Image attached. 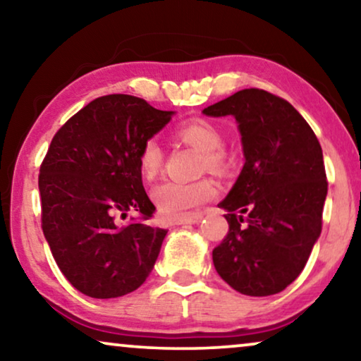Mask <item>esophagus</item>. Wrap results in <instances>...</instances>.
<instances>
[{"label": "esophagus", "mask_w": 361, "mask_h": 361, "mask_svg": "<svg viewBox=\"0 0 361 361\" xmlns=\"http://www.w3.org/2000/svg\"><path fill=\"white\" fill-rule=\"evenodd\" d=\"M202 216L200 215H194V216H185V219H179V220H174L172 224L174 225H185V224H199Z\"/></svg>", "instance_id": "esophagus-1"}]
</instances>
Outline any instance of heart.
Returning <instances> with one entry per match:
<instances>
[{"instance_id":"obj_1","label":"heart","mask_w":361,"mask_h":361,"mask_svg":"<svg viewBox=\"0 0 361 361\" xmlns=\"http://www.w3.org/2000/svg\"><path fill=\"white\" fill-rule=\"evenodd\" d=\"M176 136L187 145L204 152L202 169L224 172L228 166L224 147V135L214 123L205 120L185 121L177 126ZM164 164V152L156 140H147L140 152V169L145 179L152 180L159 174ZM216 185L210 179L194 182L166 180L152 190V200L157 210L167 219H180L189 215L192 210L214 199Z\"/></svg>"}]
</instances>
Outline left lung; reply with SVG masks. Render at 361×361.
I'll return each mask as SVG.
<instances>
[{"label":"left lung","mask_w":361,"mask_h":361,"mask_svg":"<svg viewBox=\"0 0 361 361\" xmlns=\"http://www.w3.org/2000/svg\"><path fill=\"white\" fill-rule=\"evenodd\" d=\"M207 116H235L245 166L219 207L228 233L214 250L216 273L241 294L264 298L288 288L322 231L327 197L322 147L284 98L245 88Z\"/></svg>","instance_id":"8db88e82"}]
</instances>
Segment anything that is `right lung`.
I'll list each match as a JSON object with an SVG mask.
<instances>
[{
  "instance_id": "obj_1",
  "label": "right lung",
  "mask_w": 361,
  "mask_h": 361,
  "mask_svg": "<svg viewBox=\"0 0 361 361\" xmlns=\"http://www.w3.org/2000/svg\"><path fill=\"white\" fill-rule=\"evenodd\" d=\"M172 115L142 98L105 95L52 137L39 171L42 231L59 269L82 294H130L154 268L167 230L145 224L156 207L142 187L140 152ZM130 209L140 220L120 226Z\"/></svg>"
}]
</instances>
